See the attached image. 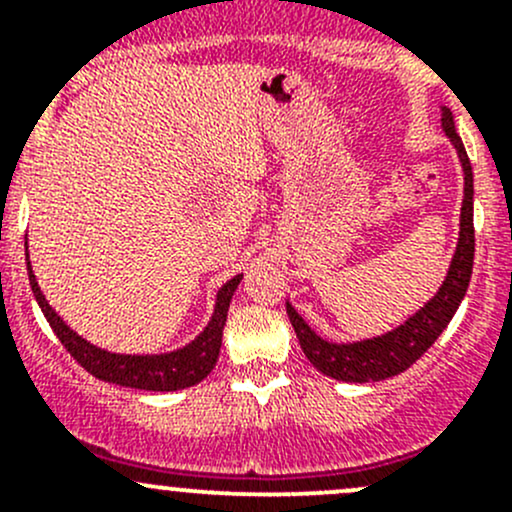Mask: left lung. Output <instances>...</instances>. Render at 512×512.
Returning a JSON list of instances; mask_svg holds the SVG:
<instances>
[{
  "label": "left lung",
  "instance_id": "8db88e82",
  "mask_svg": "<svg viewBox=\"0 0 512 512\" xmlns=\"http://www.w3.org/2000/svg\"><path fill=\"white\" fill-rule=\"evenodd\" d=\"M441 126L446 131V136L451 138L453 148H456L463 165V208L456 252H453L446 280L438 287V292L433 294V299H428L414 317H409L404 324L391 329V332L352 344H334L322 339L299 317L297 309L287 302L289 322H292L304 356L322 374L332 376V379L366 384V381H381L406 371L441 337V332L448 327L453 314H456L458 304L466 297V289L473 272V252H476V230H473V168L466 148H463L461 136L456 133L451 108L446 106H443L441 113Z\"/></svg>",
  "mask_w": 512,
  "mask_h": 512
}]
</instances>
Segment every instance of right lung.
<instances>
[{
    "instance_id": "right-lung-1",
    "label": "right lung",
    "mask_w": 512,
    "mask_h": 512,
    "mask_svg": "<svg viewBox=\"0 0 512 512\" xmlns=\"http://www.w3.org/2000/svg\"><path fill=\"white\" fill-rule=\"evenodd\" d=\"M29 257V252H27ZM29 267V285L39 302L41 312H44L46 322L51 324L54 334L59 337V342L64 344L66 352L74 356L81 366H84L89 374H94L96 379L111 381L118 386H131V389H143V391H178L195 386L198 381H203L205 376L213 371L215 361L220 356V344H223V327L227 319V307H230V299L235 294L237 285H240L242 275H235L232 280H227L218 292V302H215L213 319L208 322V327L203 329L198 339L188 344V347L178 349V352L170 354H113L106 349H98L86 339H81L54 309L49 307L46 297L41 294L39 282H36L32 265Z\"/></svg>"
}]
</instances>
